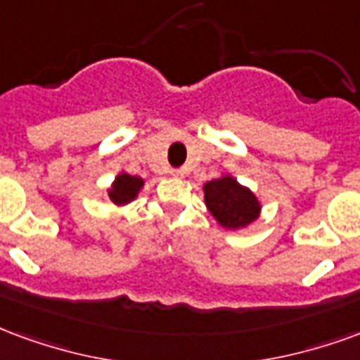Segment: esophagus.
Segmentation results:
<instances>
[{
	"mask_svg": "<svg viewBox=\"0 0 360 360\" xmlns=\"http://www.w3.org/2000/svg\"><path fill=\"white\" fill-rule=\"evenodd\" d=\"M170 174H172V176H174V178H182L184 174H186V172H184V169H174V170H172V172H170Z\"/></svg>",
	"mask_w": 360,
	"mask_h": 360,
	"instance_id": "esophagus-1",
	"label": "esophagus"
}]
</instances>
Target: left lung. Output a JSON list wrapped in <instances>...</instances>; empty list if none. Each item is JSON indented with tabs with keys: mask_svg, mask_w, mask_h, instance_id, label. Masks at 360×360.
<instances>
[{
	"mask_svg": "<svg viewBox=\"0 0 360 360\" xmlns=\"http://www.w3.org/2000/svg\"><path fill=\"white\" fill-rule=\"evenodd\" d=\"M205 203L222 226L241 228L259 217L261 205L257 198L232 176L205 184Z\"/></svg>",
	"mask_w": 360,
	"mask_h": 360,
	"instance_id": "obj_1",
	"label": "left lung"
}]
</instances>
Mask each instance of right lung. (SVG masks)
Masks as SVG:
<instances>
[{
	"label": "right lung",
	"instance_id": "add662e5",
	"mask_svg": "<svg viewBox=\"0 0 360 360\" xmlns=\"http://www.w3.org/2000/svg\"><path fill=\"white\" fill-rule=\"evenodd\" d=\"M143 186V180L138 176H130V174H120L115 184H112V190L109 191V198L115 205H124L128 201H132L136 198V193L140 191Z\"/></svg>",
	"mask_w": 360,
	"mask_h": 360
}]
</instances>
